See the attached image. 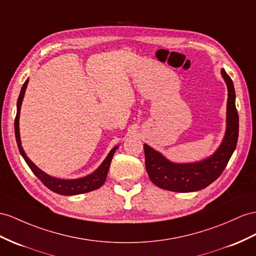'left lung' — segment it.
Here are the masks:
<instances>
[{
    "instance_id": "1",
    "label": "left lung",
    "mask_w": 256,
    "mask_h": 256,
    "mask_svg": "<svg viewBox=\"0 0 256 256\" xmlns=\"http://www.w3.org/2000/svg\"><path fill=\"white\" fill-rule=\"evenodd\" d=\"M222 76L228 88L227 130L222 145L214 154L201 162L176 164L145 144L146 170L154 185L175 192H196L212 184L224 171L237 146L239 116L234 102V83L224 69H222Z\"/></svg>"
}]
</instances>
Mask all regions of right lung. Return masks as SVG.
Listing matches in <instances>:
<instances>
[{
    "instance_id": "1",
    "label": "right lung",
    "mask_w": 256,
    "mask_h": 256,
    "mask_svg": "<svg viewBox=\"0 0 256 256\" xmlns=\"http://www.w3.org/2000/svg\"><path fill=\"white\" fill-rule=\"evenodd\" d=\"M27 85H28V80H26L17 100V114L15 118V136H16V142H17L19 152H20L22 156H24V161L27 162V164L31 168V171L34 173L36 178L40 180L45 186H46L48 189H50L52 192H54L58 194H64V196L80 194L90 192L92 190H95V189L100 188L104 184V180H106L111 160H112V156L118 147L111 149V152L107 156V158L104 160L102 166L98 168L94 173L78 180H60V178H52V176L45 174L43 171H41L40 168H36V166H34V163L30 161L27 154H24V149L22 147V142H20V135H19V114H20V107H22L24 96L26 88H27Z\"/></svg>"
}]
</instances>
